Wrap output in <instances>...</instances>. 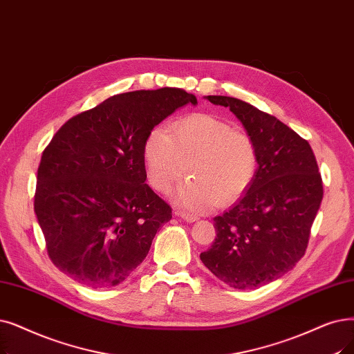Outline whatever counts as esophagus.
<instances>
[{
  "mask_svg": "<svg viewBox=\"0 0 354 354\" xmlns=\"http://www.w3.org/2000/svg\"><path fill=\"white\" fill-rule=\"evenodd\" d=\"M175 215H178V217H180V218H183L185 221H188V223H194V221H196L198 220V217L195 214H191V212H185V211H175Z\"/></svg>",
  "mask_w": 354,
  "mask_h": 354,
  "instance_id": "34e87169",
  "label": "esophagus"
}]
</instances>
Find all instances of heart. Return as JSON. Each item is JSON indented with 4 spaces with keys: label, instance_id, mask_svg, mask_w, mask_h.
Listing matches in <instances>:
<instances>
[{
    "label": "heart",
    "instance_id": "b5f03b06",
    "mask_svg": "<svg viewBox=\"0 0 354 354\" xmlns=\"http://www.w3.org/2000/svg\"><path fill=\"white\" fill-rule=\"evenodd\" d=\"M147 178L158 192L167 194L185 178L178 203L194 209L228 205L248 191L259 167L252 136L234 130L211 114L179 118L171 130H153L145 145Z\"/></svg>",
    "mask_w": 354,
    "mask_h": 354
}]
</instances>
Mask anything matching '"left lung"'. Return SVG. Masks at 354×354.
<instances>
[{
	"label": "left lung",
	"mask_w": 354,
	"mask_h": 354,
	"mask_svg": "<svg viewBox=\"0 0 354 354\" xmlns=\"http://www.w3.org/2000/svg\"><path fill=\"white\" fill-rule=\"evenodd\" d=\"M228 106L254 140L259 167L240 201L214 218L217 237L199 254L220 281L254 289L294 268L308 245L322 201V179L310 143L249 102L208 95Z\"/></svg>",
	"instance_id": "1"
}]
</instances>
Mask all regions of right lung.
Listing matches in <instances>:
<instances>
[{
	"label": "right lung",
	"mask_w": 354,
	"mask_h": 354,
	"mask_svg": "<svg viewBox=\"0 0 354 354\" xmlns=\"http://www.w3.org/2000/svg\"><path fill=\"white\" fill-rule=\"evenodd\" d=\"M180 88L110 97L69 118L46 146L35 212L53 265L91 288L124 281L149 253L172 208L145 182V145L179 106Z\"/></svg>",
	"instance_id": "right-lung-1"
}]
</instances>
